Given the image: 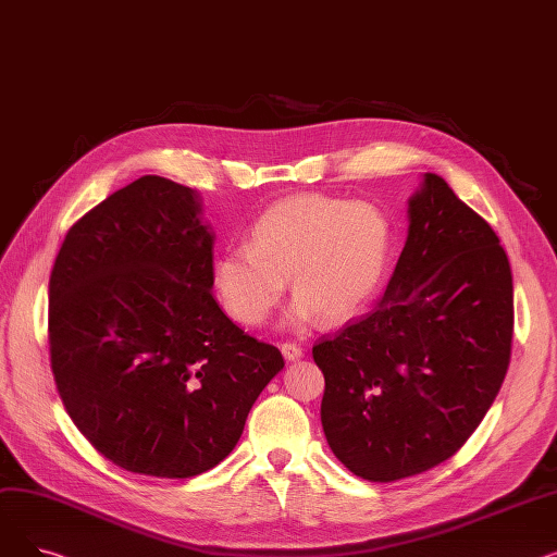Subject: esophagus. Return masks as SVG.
Masks as SVG:
<instances>
[{
	"label": "esophagus",
	"mask_w": 557,
	"mask_h": 557,
	"mask_svg": "<svg viewBox=\"0 0 557 557\" xmlns=\"http://www.w3.org/2000/svg\"><path fill=\"white\" fill-rule=\"evenodd\" d=\"M280 349H282V355H284L286 361H298L302 357V347L296 345V343H282Z\"/></svg>",
	"instance_id": "esophagus-1"
}]
</instances>
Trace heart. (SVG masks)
<instances>
[{
    "mask_svg": "<svg viewBox=\"0 0 557 557\" xmlns=\"http://www.w3.org/2000/svg\"><path fill=\"white\" fill-rule=\"evenodd\" d=\"M393 250L391 216L374 202L300 194L263 212L250 244L225 248L212 267L216 296L242 325L267 323L286 277L296 290L288 320L315 313L343 320L357 313L382 282Z\"/></svg>",
    "mask_w": 557,
    "mask_h": 557,
    "instance_id": "b5f03b06",
    "label": "heart"
}]
</instances>
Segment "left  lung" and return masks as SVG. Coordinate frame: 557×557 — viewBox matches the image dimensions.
I'll list each match as a JSON object with an SVG mask.
<instances>
[{
  "label": "left lung",
  "instance_id": "8db88e82",
  "mask_svg": "<svg viewBox=\"0 0 557 557\" xmlns=\"http://www.w3.org/2000/svg\"><path fill=\"white\" fill-rule=\"evenodd\" d=\"M512 325V273L499 237L441 175L424 173L384 296L313 345L334 456L374 483L451 458L504 384Z\"/></svg>",
  "mask_w": 557,
  "mask_h": 557
}]
</instances>
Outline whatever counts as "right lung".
I'll return each mask as SVG.
<instances>
[{
  "label": "right lung",
  "mask_w": 557,
  "mask_h": 557,
  "mask_svg": "<svg viewBox=\"0 0 557 557\" xmlns=\"http://www.w3.org/2000/svg\"><path fill=\"white\" fill-rule=\"evenodd\" d=\"M198 214L194 189L141 175L70 227L49 277L65 411L101 456L144 476L212 470L284 368L214 300V234Z\"/></svg>",
  "instance_id": "right-lung-1"
}]
</instances>
